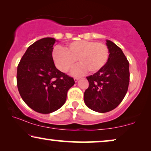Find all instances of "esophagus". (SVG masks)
<instances>
[{
  "label": "esophagus",
  "instance_id": "obj_1",
  "mask_svg": "<svg viewBox=\"0 0 151 151\" xmlns=\"http://www.w3.org/2000/svg\"><path fill=\"white\" fill-rule=\"evenodd\" d=\"M78 79H79V78H78V77H75V78H74V80H75V82H77Z\"/></svg>",
  "mask_w": 151,
  "mask_h": 151
}]
</instances>
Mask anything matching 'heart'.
I'll return each mask as SVG.
<instances>
[{"label": "heart", "instance_id": "obj_1", "mask_svg": "<svg viewBox=\"0 0 151 151\" xmlns=\"http://www.w3.org/2000/svg\"><path fill=\"white\" fill-rule=\"evenodd\" d=\"M109 48L101 42L76 40L68 44L65 49L55 48L52 58L57 67L63 73L73 68L76 59L79 63L71 72L74 76L83 75L88 70L94 73L105 66L109 59Z\"/></svg>", "mask_w": 151, "mask_h": 151}]
</instances>
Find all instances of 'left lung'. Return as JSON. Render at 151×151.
Listing matches in <instances>:
<instances>
[{
	"mask_svg": "<svg viewBox=\"0 0 151 151\" xmlns=\"http://www.w3.org/2000/svg\"><path fill=\"white\" fill-rule=\"evenodd\" d=\"M109 59L106 65L93 75L87 76L89 87L84 92L87 107L99 113L118 107L126 95L129 83V63L120 48L106 40Z\"/></svg>",
	"mask_w": 151,
	"mask_h": 151,
	"instance_id": "obj_1",
	"label": "left lung"
}]
</instances>
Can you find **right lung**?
I'll return each instance as SVG.
<instances>
[{"label": "right lung", "instance_id": "add662e5", "mask_svg": "<svg viewBox=\"0 0 151 151\" xmlns=\"http://www.w3.org/2000/svg\"><path fill=\"white\" fill-rule=\"evenodd\" d=\"M55 38L40 39L27 48L18 65L17 86L24 103L40 114H50L66 101L73 78L59 71L52 59Z\"/></svg>", "mask_w": 151, "mask_h": 151}]
</instances>
